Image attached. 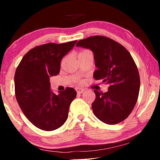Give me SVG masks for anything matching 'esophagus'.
I'll list each match as a JSON object with an SVG mask.
<instances>
[{
    "instance_id": "obj_1",
    "label": "esophagus",
    "mask_w": 160,
    "mask_h": 160,
    "mask_svg": "<svg viewBox=\"0 0 160 160\" xmlns=\"http://www.w3.org/2000/svg\"><path fill=\"white\" fill-rule=\"evenodd\" d=\"M76 90L78 94H82V92H84V88H81V87H76Z\"/></svg>"
}]
</instances>
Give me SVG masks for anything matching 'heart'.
<instances>
[{"mask_svg": "<svg viewBox=\"0 0 160 160\" xmlns=\"http://www.w3.org/2000/svg\"><path fill=\"white\" fill-rule=\"evenodd\" d=\"M84 52H85V51H84Z\"/></svg>", "mask_w": 160, "mask_h": 160, "instance_id": "obj_1", "label": "heart"}]
</instances>
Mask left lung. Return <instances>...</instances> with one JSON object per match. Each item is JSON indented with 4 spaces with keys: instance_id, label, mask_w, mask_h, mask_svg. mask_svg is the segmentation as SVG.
Here are the masks:
<instances>
[{
    "instance_id": "1",
    "label": "left lung",
    "mask_w": 160,
    "mask_h": 160,
    "mask_svg": "<svg viewBox=\"0 0 160 160\" xmlns=\"http://www.w3.org/2000/svg\"><path fill=\"white\" fill-rule=\"evenodd\" d=\"M76 47L94 54L96 80H102L108 90L96 95L92 108L96 117L107 124H116L128 118L136 104L140 90L138 68L128 50L112 39L95 36L80 40Z\"/></svg>"
}]
</instances>
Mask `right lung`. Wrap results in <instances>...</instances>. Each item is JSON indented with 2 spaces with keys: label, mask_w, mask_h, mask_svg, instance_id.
Segmentation results:
<instances>
[{
  "label": "right lung",
  "mask_w": 160,
  "mask_h": 160,
  "mask_svg": "<svg viewBox=\"0 0 160 160\" xmlns=\"http://www.w3.org/2000/svg\"><path fill=\"white\" fill-rule=\"evenodd\" d=\"M77 41L49 43L30 49L22 59L14 76L15 95L28 119L42 130L60 128L68 117L69 106L76 97L68 87L58 95L51 90L49 77L60 73L62 58Z\"/></svg>",
  "instance_id": "right-lung-1"
}]
</instances>
